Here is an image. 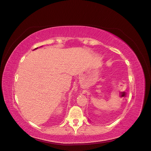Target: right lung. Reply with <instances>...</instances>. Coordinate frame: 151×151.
Listing matches in <instances>:
<instances>
[{
	"label": "right lung",
	"instance_id": "obj_1",
	"mask_svg": "<svg viewBox=\"0 0 151 151\" xmlns=\"http://www.w3.org/2000/svg\"><path fill=\"white\" fill-rule=\"evenodd\" d=\"M38 48V47H37ZM37 48H35V49H37ZM35 49H34V50H35Z\"/></svg>",
	"mask_w": 151,
	"mask_h": 151
}]
</instances>
